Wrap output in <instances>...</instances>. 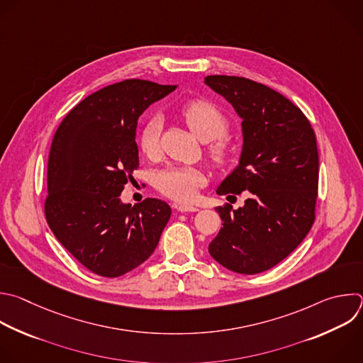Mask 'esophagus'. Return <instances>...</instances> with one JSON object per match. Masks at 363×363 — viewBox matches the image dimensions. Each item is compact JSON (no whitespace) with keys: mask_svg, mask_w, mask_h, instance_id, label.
<instances>
[{"mask_svg":"<svg viewBox=\"0 0 363 363\" xmlns=\"http://www.w3.org/2000/svg\"><path fill=\"white\" fill-rule=\"evenodd\" d=\"M175 208L179 211V212H196L198 208L194 206V205H186V203H177Z\"/></svg>","mask_w":363,"mask_h":363,"instance_id":"esophagus-1","label":"esophagus"}]
</instances>
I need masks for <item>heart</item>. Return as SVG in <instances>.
<instances>
[{"instance_id":"1","label":"heart","mask_w":363,"mask_h":363,"mask_svg":"<svg viewBox=\"0 0 363 363\" xmlns=\"http://www.w3.org/2000/svg\"><path fill=\"white\" fill-rule=\"evenodd\" d=\"M179 115L196 138L203 143L211 141L206 154L216 168H223L232 161L236 147L225 135L229 128V118L219 105L208 98H195L179 108ZM160 135L161 118L152 115L145 121L137 138L144 155L154 157L157 154ZM203 184V172L191 167L168 168L160 172L155 181V186L162 195L178 202L192 201Z\"/></svg>"}]
</instances>
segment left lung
<instances>
[{"label": "left lung", "instance_id": "8db88e82", "mask_svg": "<svg viewBox=\"0 0 363 363\" xmlns=\"http://www.w3.org/2000/svg\"><path fill=\"white\" fill-rule=\"evenodd\" d=\"M205 84L244 119L239 165L216 194L248 195L242 208H215L223 223L209 254L236 274H261L294 252L315 222L316 137L303 112L264 84L228 75H208Z\"/></svg>", "mask_w": 363, "mask_h": 363}]
</instances>
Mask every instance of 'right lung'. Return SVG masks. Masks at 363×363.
I'll use <instances>...</instances> for the list:
<instances>
[{
  "instance_id": "obj_1",
  "label": "right lung",
  "mask_w": 363,
  "mask_h": 363,
  "mask_svg": "<svg viewBox=\"0 0 363 363\" xmlns=\"http://www.w3.org/2000/svg\"><path fill=\"white\" fill-rule=\"evenodd\" d=\"M175 85L125 79L77 104L62 119L48 157L44 211L62 247L86 269L118 278L155 251L171 216L167 202L123 203L138 169L137 121Z\"/></svg>"
}]
</instances>
